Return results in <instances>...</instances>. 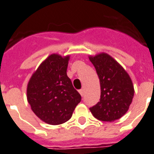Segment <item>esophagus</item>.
<instances>
[{
  "instance_id": "esophagus-1",
  "label": "esophagus",
  "mask_w": 154,
  "mask_h": 154,
  "mask_svg": "<svg viewBox=\"0 0 154 154\" xmlns=\"http://www.w3.org/2000/svg\"><path fill=\"white\" fill-rule=\"evenodd\" d=\"M79 93L81 94V97H83V96H84V89H83V88H81V89L79 90Z\"/></svg>"
}]
</instances>
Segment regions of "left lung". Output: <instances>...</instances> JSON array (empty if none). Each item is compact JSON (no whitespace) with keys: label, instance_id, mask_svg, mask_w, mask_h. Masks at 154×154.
<instances>
[{"label":"left lung","instance_id":"8db88e82","mask_svg":"<svg viewBox=\"0 0 154 154\" xmlns=\"http://www.w3.org/2000/svg\"><path fill=\"white\" fill-rule=\"evenodd\" d=\"M89 60L94 66L100 83V102L90 107L95 118L104 122L120 119L128 111L134 89L128 73L116 60L105 53L99 54Z\"/></svg>","mask_w":154,"mask_h":154}]
</instances>
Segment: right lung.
<instances>
[{
  "label": "right lung",
  "mask_w": 154,
  "mask_h": 154,
  "mask_svg": "<svg viewBox=\"0 0 154 154\" xmlns=\"http://www.w3.org/2000/svg\"><path fill=\"white\" fill-rule=\"evenodd\" d=\"M69 56L53 54L38 66L27 84V98L33 112L43 122L59 125L72 117L81 102L66 70Z\"/></svg>",
  "instance_id": "1"
}]
</instances>
